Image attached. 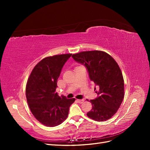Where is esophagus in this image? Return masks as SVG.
Listing matches in <instances>:
<instances>
[{
  "mask_svg": "<svg viewBox=\"0 0 150 150\" xmlns=\"http://www.w3.org/2000/svg\"><path fill=\"white\" fill-rule=\"evenodd\" d=\"M77 101L79 103L82 104V103H84V99H77Z\"/></svg>",
  "mask_w": 150,
  "mask_h": 150,
  "instance_id": "esophagus-1",
  "label": "esophagus"
}]
</instances>
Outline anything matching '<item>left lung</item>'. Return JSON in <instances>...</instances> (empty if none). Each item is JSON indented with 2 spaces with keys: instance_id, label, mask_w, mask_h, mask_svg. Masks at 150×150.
I'll list each match as a JSON object with an SVG mask.
<instances>
[{
  "instance_id": "1",
  "label": "left lung",
  "mask_w": 150,
  "mask_h": 150,
  "mask_svg": "<svg viewBox=\"0 0 150 150\" xmlns=\"http://www.w3.org/2000/svg\"><path fill=\"white\" fill-rule=\"evenodd\" d=\"M72 57L86 66L90 80L98 88L95 91L98 97L90 100L93 107L88 117L98 122L110 119L116 113L124 97L123 76L118 64L102 51L82 52L73 54Z\"/></svg>"
}]
</instances>
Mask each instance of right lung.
I'll return each instance as SVG.
<instances>
[{"label": "right lung", "mask_w": 150, "mask_h": 150, "mask_svg": "<svg viewBox=\"0 0 150 150\" xmlns=\"http://www.w3.org/2000/svg\"><path fill=\"white\" fill-rule=\"evenodd\" d=\"M71 55L62 54L43 59L34 67L28 80V106L35 119L46 126L54 127L63 122L75 100L63 95L59 97L55 92L62 67Z\"/></svg>", "instance_id": "right-lung-1"}]
</instances>
